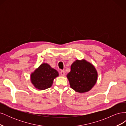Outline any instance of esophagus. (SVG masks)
Listing matches in <instances>:
<instances>
[{
    "label": "esophagus",
    "instance_id": "1",
    "mask_svg": "<svg viewBox=\"0 0 126 126\" xmlns=\"http://www.w3.org/2000/svg\"><path fill=\"white\" fill-rule=\"evenodd\" d=\"M60 74L61 76H63L64 75V71L63 70H61V71L60 72Z\"/></svg>",
    "mask_w": 126,
    "mask_h": 126
}]
</instances>
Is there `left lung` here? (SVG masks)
<instances>
[{
    "mask_svg": "<svg viewBox=\"0 0 126 126\" xmlns=\"http://www.w3.org/2000/svg\"><path fill=\"white\" fill-rule=\"evenodd\" d=\"M67 75L70 87L76 92H88L96 84L98 74L95 67L85 59L76 60Z\"/></svg>",
    "mask_w": 126,
    "mask_h": 126,
    "instance_id": "obj_1",
    "label": "left lung"
}]
</instances>
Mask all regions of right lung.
Segmentation results:
<instances>
[{
	"instance_id": "right-lung-1",
	"label": "right lung",
	"mask_w": 126,
	"mask_h": 126,
	"mask_svg": "<svg viewBox=\"0 0 126 126\" xmlns=\"http://www.w3.org/2000/svg\"><path fill=\"white\" fill-rule=\"evenodd\" d=\"M59 76L58 71L47 63L41 64L30 75L32 83L36 88L45 90L52 85L55 78Z\"/></svg>"
}]
</instances>
